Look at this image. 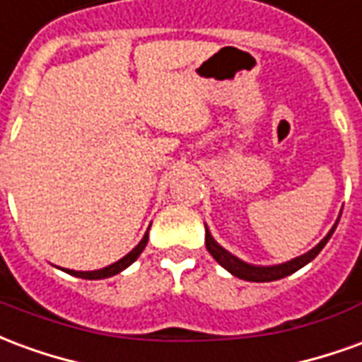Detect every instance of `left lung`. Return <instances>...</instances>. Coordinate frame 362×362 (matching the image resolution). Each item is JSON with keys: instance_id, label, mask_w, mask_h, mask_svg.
Returning a JSON list of instances; mask_svg holds the SVG:
<instances>
[{"instance_id": "left-lung-1", "label": "left lung", "mask_w": 362, "mask_h": 362, "mask_svg": "<svg viewBox=\"0 0 362 362\" xmlns=\"http://www.w3.org/2000/svg\"><path fill=\"white\" fill-rule=\"evenodd\" d=\"M335 227H337V223L334 225V228L327 233V236L318 244V246H314L310 252H306L303 256H298V258L291 259L287 264H279V266H272V267H256V266H248V264H244L238 258H235L233 254H228L223 246L213 240V236L209 235V230L205 228V246H207V250L211 254L213 258L219 262L221 266L225 267L227 272H230L233 275H236L238 279L244 281H256V283H266V281H277L283 279V277H287L291 273H295L296 269H300L303 266H306L308 262L316 258L320 254V250L326 246V243L332 238L334 235Z\"/></svg>"}]
</instances>
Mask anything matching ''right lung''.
Returning <instances> with one entry per match:
<instances>
[{
    "instance_id": "1",
    "label": "right lung",
    "mask_w": 362,
    "mask_h": 362,
    "mask_svg": "<svg viewBox=\"0 0 362 362\" xmlns=\"http://www.w3.org/2000/svg\"><path fill=\"white\" fill-rule=\"evenodd\" d=\"M147 240H149V230L145 233V236L141 238V243L135 246L134 250L129 252L127 256H124L122 259H118L116 264H112L108 267H103V269H96V272H74V269H66V273H71L75 277H81V279H104V277H112V275H116L122 269H126L127 266H132L137 256L141 254L143 248L147 246Z\"/></svg>"
}]
</instances>
